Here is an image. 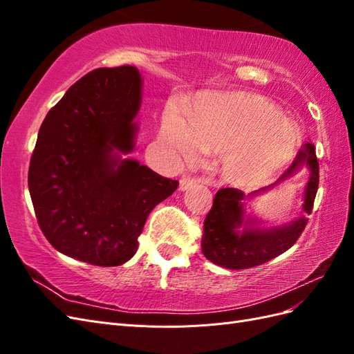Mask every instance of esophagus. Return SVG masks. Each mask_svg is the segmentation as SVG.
<instances>
[{"instance_id":"esophagus-1","label":"esophagus","mask_w":354,"mask_h":354,"mask_svg":"<svg viewBox=\"0 0 354 354\" xmlns=\"http://www.w3.org/2000/svg\"><path fill=\"white\" fill-rule=\"evenodd\" d=\"M199 183V180L195 177H183L180 180V190H187L190 187H194Z\"/></svg>"}]
</instances>
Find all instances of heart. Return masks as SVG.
Listing matches in <instances>:
<instances>
[{
	"mask_svg": "<svg viewBox=\"0 0 354 354\" xmlns=\"http://www.w3.org/2000/svg\"><path fill=\"white\" fill-rule=\"evenodd\" d=\"M183 111L168 104L160 138L178 156H195L199 146L220 152L223 176L251 185L273 174L292 158L294 127L276 106L250 93H202Z\"/></svg>",
	"mask_w": 354,
	"mask_h": 354,
	"instance_id": "1",
	"label": "heart"
}]
</instances>
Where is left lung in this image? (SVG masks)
Returning <instances> with one entry per match:
<instances>
[{
	"instance_id": "obj_1",
	"label": "left lung",
	"mask_w": 354,
	"mask_h": 354,
	"mask_svg": "<svg viewBox=\"0 0 354 354\" xmlns=\"http://www.w3.org/2000/svg\"><path fill=\"white\" fill-rule=\"evenodd\" d=\"M303 165H307L310 169V178L304 190V212H301L303 216L282 227H251V221L243 224V192L233 187L220 189L214 196L212 207L203 221V236L201 242L203 255L214 264L232 270H241L264 264L291 248L306 227L308 221L307 214L312 212L317 194L319 162L315 146L312 143H304L298 151L294 164L276 183L255 190L246 196L254 198L261 192L272 189L291 177Z\"/></svg>"
}]
</instances>
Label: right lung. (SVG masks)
Masks as SVG:
<instances>
[{"label": "right lung", "instance_id": "obj_1", "mask_svg": "<svg viewBox=\"0 0 354 354\" xmlns=\"http://www.w3.org/2000/svg\"><path fill=\"white\" fill-rule=\"evenodd\" d=\"M140 102L134 66L99 68L47 113L28 186L39 227L59 252L100 267L124 264L149 214L178 187L118 155L133 152Z\"/></svg>", "mask_w": 354, "mask_h": 354}]
</instances>
